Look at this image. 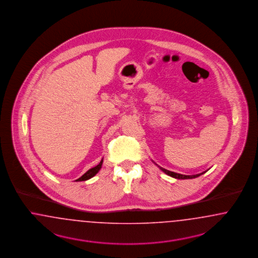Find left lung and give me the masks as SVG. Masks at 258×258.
Listing matches in <instances>:
<instances>
[{
	"mask_svg": "<svg viewBox=\"0 0 258 258\" xmlns=\"http://www.w3.org/2000/svg\"><path fill=\"white\" fill-rule=\"evenodd\" d=\"M157 165V164H156ZM158 166V165H157ZM158 168H160L161 170H163L166 174H168L169 176L173 177V178H176V179H191V178H196V177H199L200 175H202L203 173H205L206 171H203L202 173H199V174H195V175H184V174H180V173H176V172H173V171H169L166 168H161L160 166H158Z\"/></svg>",
	"mask_w": 258,
	"mask_h": 258,
	"instance_id": "1",
	"label": "left lung"
}]
</instances>
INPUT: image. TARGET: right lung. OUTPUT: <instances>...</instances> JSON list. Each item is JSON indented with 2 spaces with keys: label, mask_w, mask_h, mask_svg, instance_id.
<instances>
[{
  "label": "right lung",
  "mask_w": 258,
  "mask_h": 258,
  "mask_svg": "<svg viewBox=\"0 0 258 258\" xmlns=\"http://www.w3.org/2000/svg\"><path fill=\"white\" fill-rule=\"evenodd\" d=\"M102 163H103V159L101 160L100 163H99L96 167L89 169L85 174H83V175H82L79 179L76 180V181H86V180H89L90 179L91 177H93V176L100 170L101 167H102Z\"/></svg>",
  "instance_id": "right-lung-1"
}]
</instances>
